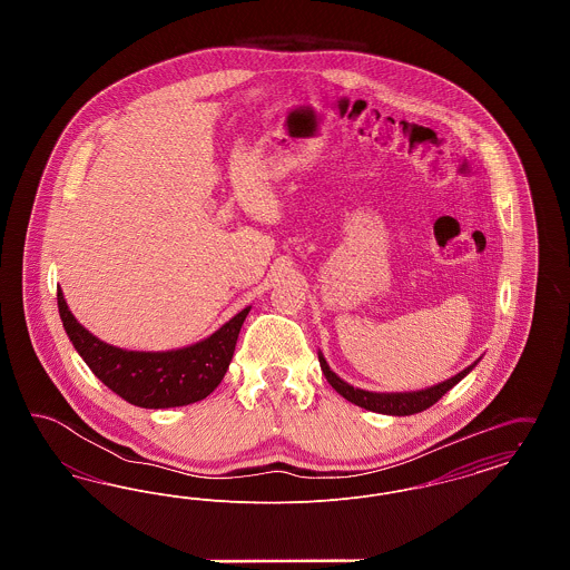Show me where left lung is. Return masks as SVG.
Wrapping results in <instances>:
<instances>
[{"mask_svg": "<svg viewBox=\"0 0 570 570\" xmlns=\"http://www.w3.org/2000/svg\"><path fill=\"white\" fill-rule=\"evenodd\" d=\"M318 361H321V367H323V374H325L328 384L348 402H353L356 406L365 407V410H372V412H380V414H393V416H407V414H416V412H423L430 406H434L435 402L446 393L451 391L458 382H460L474 365L465 367L463 372H460L458 376H453L451 380H444L435 386H430L425 391H414V393H372V391H363V389H354L348 382L335 376L331 372V367L326 365L325 356L318 354Z\"/></svg>", "mask_w": 570, "mask_h": 570, "instance_id": "left-lung-1", "label": "left lung"}]
</instances>
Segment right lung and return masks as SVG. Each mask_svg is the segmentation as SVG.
I'll return each instance as SVG.
<instances>
[{"instance_id":"add662e5","label":"right lung","mask_w":570,"mask_h":570,"mask_svg":"<svg viewBox=\"0 0 570 570\" xmlns=\"http://www.w3.org/2000/svg\"><path fill=\"white\" fill-rule=\"evenodd\" d=\"M57 305L63 328L89 370L128 404L140 407L188 406L214 393L224 379L249 307L212 337L168 353L121 351L100 342L70 314L61 291Z\"/></svg>"}]
</instances>
